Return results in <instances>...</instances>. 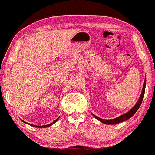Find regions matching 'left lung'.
<instances>
[{
  "mask_svg": "<svg viewBox=\"0 0 155 155\" xmlns=\"http://www.w3.org/2000/svg\"><path fill=\"white\" fill-rule=\"evenodd\" d=\"M145 86H146V76H145V82H144V84H143V90H142V92H141V94H140V98L137 101L135 104L134 107H133L132 109H131L130 111H128L127 113L123 114V115L118 116V117L116 118H114V119H110V120H107V119H103V118H101L98 117V116H96L94 114H92V116H94L95 118H97V120H99V121L103 123V124H107V125H114V124H119V123H121V122H124L125 120H128L130 118V117H132V116L134 115V114L136 113V111L138 110L140 106L141 105V103L142 101H143V97H144V94H145Z\"/></svg>",
  "mask_w": 155,
  "mask_h": 155,
  "instance_id": "left-lung-1",
  "label": "left lung"
}]
</instances>
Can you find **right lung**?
Segmentation results:
<instances>
[{
	"label": "right lung",
	"mask_w": 155,
	"mask_h": 155,
	"mask_svg": "<svg viewBox=\"0 0 155 155\" xmlns=\"http://www.w3.org/2000/svg\"><path fill=\"white\" fill-rule=\"evenodd\" d=\"M58 118H59V117H58V118H57V119H56V120H55L54 122H53V123H51V124H48V125H45V126H35V125H32V124H28V123H27V122H25V121H24V120H22V121H23V122H24V123H25V124H27L30 125V126H33V127H36V128H47V127H49L50 126H51V125H53V124H55V123H56V122L57 121V120H58Z\"/></svg>",
	"instance_id": "1"
}]
</instances>
